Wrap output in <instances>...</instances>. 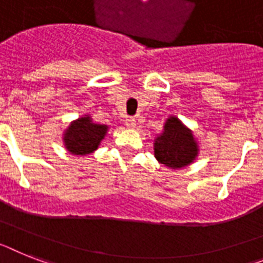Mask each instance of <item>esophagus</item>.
<instances>
[{"mask_svg": "<svg viewBox=\"0 0 263 263\" xmlns=\"http://www.w3.org/2000/svg\"><path fill=\"white\" fill-rule=\"evenodd\" d=\"M125 125L128 128H135L136 127V120L134 118H127L125 119Z\"/></svg>", "mask_w": 263, "mask_h": 263, "instance_id": "1", "label": "esophagus"}]
</instances>
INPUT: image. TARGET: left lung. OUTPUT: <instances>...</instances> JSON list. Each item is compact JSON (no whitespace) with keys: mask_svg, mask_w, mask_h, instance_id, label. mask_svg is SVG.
I'll return each instance as SVG.
<instances>
[{"mask_svg":"<svg viewBox=\"0 0 263 263\" xmlns=\"http://www.w3.org/2000/svg\"><path fill=\"white\" fill-rule=\"evenodd\" d=\"M198 151V144L191 131L175 116L167 119L164 131L154 143L155 158L171 168H182L193 163Z\"/></svg>","mask_w":263,"mask_h":263,"instance_id":"1","label":"left lung"}]
</instances>
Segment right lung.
<instances>
[{"label":"right lung","mask_w":263,"mask_h":263,"mask_svg":"<svg viewBox=\"0 0 263 263\" xmlns=\"http://www.w3.org/2000/svg\"><path fill=\"white\" fill-rule=\"evenodd\" d=\"M108 127L96 124L89 116L72 121L64 134L65 148L73 155H87L98 149L100 142L104 139Z\"/></svg>","instance_id":"add662e5"}]
</instances>
